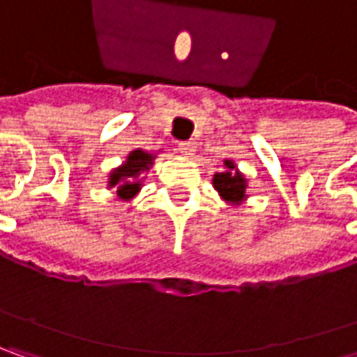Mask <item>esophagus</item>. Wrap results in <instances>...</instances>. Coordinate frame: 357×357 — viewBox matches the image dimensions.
<instances>
[{"mask_svg":"<svg viewBox=\"0 0 357 357\" xmlns=\"http://www.w3.org/2000/svg\"><path fill=\"white\" fill-rule=\"evenodd\" d=\"M195 148H197V144H195L194 139H185V142H179L178 144V149L185 155V158H192Z\"/></svg>","mask_w":357,"mask_h":357,"instance_id":"esophagus-1","label":"esophagus"}]
</instances>
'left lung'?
<instances>
[{"instance_id": "8db88e82", "label": "left lung", "mask_w": 357, "mask_h": 357, "mask_svg": "<svg viewBox=\"0 0 357 357\" xmlns=\"http://www.w3.org/2000/svg\"><path fill=\"white\" fill-rule=\"evenodd\" d=\"M227 172L224 174H215L213 185L220 192V195L227 202H240L245 197V181L238 172H234V165L227 162Z\"/></svg>"}]
</instances>
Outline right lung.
Instances as JSON below:
<instances>
[{"instance_id":"1","label":"right lung","mask_w":357,"mask_h":357,"mask_svg":"<svg viewBox=\"0 0 357 357\" xmlns=\"http://www.w3.org/2000/svg\"><path fill=\"white\" fill-rule=\"evenodd\" d=\"M151 155L142 151V149H135L128 155V162L123 163L121 167H117L116 172L112 174L109 178V185L116 188V192L119 197L128 199L132 197L137 190H139V174L148 169V165L151 163Z\"/></svg>"}]
</instances>
